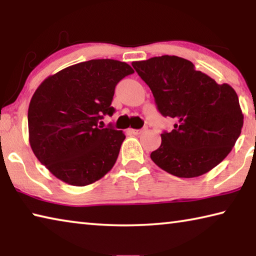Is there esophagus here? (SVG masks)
Instances as JSON below:
<instances>
[{
	"instance_id": "esophagus-1",
	"label": "esophagus",
	"mask_w": 256,
	"mask_h": 256,
	"mask_svg": "<svg viewBox=\"0 0 256 256\" xmlns=\"http://www.w3.org/2000/svg\"><path fill=\"white\" fill-rule=\"evenodd\" d=\"M144 128H140V130H136V128H130L128 132H131L133 134H140L141 132H144Z\"/></svg>"
}]
</instances>
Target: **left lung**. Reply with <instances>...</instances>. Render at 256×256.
<instances>
[{
	"instance_id": "8db88e82",
	"label": "left lung",
	"mask_w": 256,
	"mask_h": 256,
	"mask_svg": "<svg viewBox=\"0 0 256 256\" xmlns=\"http://www.w3.org/2000/svg\"><path fill=\"white\" fill-rule=\"evenodd\" d=\"M132 66L149 86L159 112L176 120L172 132L162 134V144L150 154L152 162L183 178L201 176L222 162L244 124L235 90L178 56H157Z\"/></svg>"
}]
</instances>
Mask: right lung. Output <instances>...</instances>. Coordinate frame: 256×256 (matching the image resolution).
Segmentation results:
<instances>
[{"mask_svg":"<svg viewBox=\"0 0 256 256\" xmlns=\"http://www.w3.org/2000/svg\"><path fill=\"white\" fill-rule=\"evenodd\" d=\"M132 73L120 60H90L50 76L36 89L28 110L29 144L55 177L86 186L112 170L125 136L98 120L112 115L115 86Z\"/></svg>","mask_w":256,"mask_h":256,"instance_id":"obj_1","label":"right lung"}]
</instances>
